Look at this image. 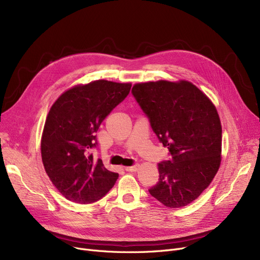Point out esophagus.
Wrapping results in <instances>:
<instances>
[{
  "label": "esophagus",
  "mask_w": 260,
  "mask_h": 260,
  "mask_svg": "<svg viewBox=\"0 0 260 260\" xmlns=\"http://www.w3.org/2000/svg\"><path fill=\"white\" fill-rule=\"evenodd\" d=\"M139 170V166L136 165V166H133V167H126L125 168V171L127 172H137Z\"/></svg>",
  "instance_id": "obj_1"
}]
</instances>
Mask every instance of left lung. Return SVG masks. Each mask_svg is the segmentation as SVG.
I'll return each mask as SVG.
<instances>
[{"mask_svg":"<svg viewBox=\"0 0 260 260\" xmlns=\"http://www.w3.org/2000/svg\"><path fill=\"white\" fill-rule=\"evenodd\" d=\"M133 94L172 160L158 165L159 181L149 194L168 208L197 199L220 167L222 128L208 95L192 82L137 83Z\"/></svg>","mask_w":260,"mask_h":260,"instance_id":"obj_1","label":"left lung"}]
</instances>
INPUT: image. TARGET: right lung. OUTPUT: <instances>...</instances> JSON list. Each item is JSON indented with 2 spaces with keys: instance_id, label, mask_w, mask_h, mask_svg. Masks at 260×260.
<instances>
[{
  "instance_id": "obj_1",
  "label": "right lung",
  "mask_w": 260,
  "mask_h": 260,
  "mask_svg": "<svg viewBox=\"0 0 260 260\" xmlns=\"http://www.w3.org/2000/svg\"><path fill=\"white\" fill-rule=\"evenodd\" d=\"M131 83L95 80L65 90L46 117L41 155L49 179L68 200L85 204L101 199L119 175L89 153L102 121L125 99Z\"/></svg>"
}]
</instances>
